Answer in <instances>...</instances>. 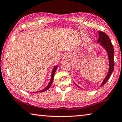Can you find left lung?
Masks as SVG:
<instances>
[{"mask_svg": "<svg viewBox=\"0 0 122 122\" xmlns=\"http://www.w3.org/2000/svg\"><path fill=\"white\" fill-rule=\"evenodd\" d=\"M99 39L98 40L97 42H99L100 44L104 47L106 51H107L109 59V70L105 79L100 85L101 86L107 82V81L109 80L110 76L112 73L114 69V66H115V61H114V49L113 45L111 43V40H110L109 37L107 36V34L102 31H99ZM76 86L79 87V86L78 85Z\"/></svg>", "mask_w": 122, "mask_h": 122, "instance_id": "1", "label": "left lung"}]
</instances>
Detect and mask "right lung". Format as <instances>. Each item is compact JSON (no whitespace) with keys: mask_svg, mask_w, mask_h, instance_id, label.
Masks as SVG:
<instances>
[{"mask_svg":"<svg viewBox=\"0 0 122 122\" xmlns=\"http://www.w3.org/2000/svg\"><path fill=\"white\" fill-rule=\"evenodd\" d=\"M56 68H57V66H55V67H54V68L53 69V71H52L51 81H50V82L49 83V84L48 85V86L46 87L45 88L43 89V90H42L40 91H38V92H44V91H47V90H48V89L50 88V87L51 86V85L52 84V82H53V81L54 80V74H55V71H56Z\"/></svg>","mask_w":122,"mask_h":122,"instance_id":"right-lung-1","label":"right lung"}]
</instances>
